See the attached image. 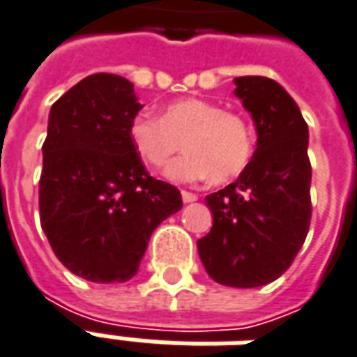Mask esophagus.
<instances>
[{
  "mask_svg": "<svg viewBox=\"0 0 357 357\" xmlns=\"http://www.w3.org/2000/svg\"><path fill=\"white\" fill-rule=\"evenodd\" d=\"M181 199H183V202H195L199 197L195 193H189V191H181Z\"/></svg>",
  "mask_w": 357,
  "mask_h": 357,
  "instance_id": "esophagus-1",
  "label": "esophagus"
}]
</instances>
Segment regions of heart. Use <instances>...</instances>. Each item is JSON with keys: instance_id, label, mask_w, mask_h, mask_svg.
<instances>
[{"instance_id": "obj_1", "label": "heart", "mask_w": 357, "mask_h": 357, "mask_svg": "<svg viewBox=\"0 0 357 357\" xmlns=\"http://www.w3.org/2000/svg\"><path fill=\"white\" fill-rule=\"evenodd\" d=\"M130 141L141 160L153 168H162L185 147V155L164 170L176 183L212 178L229 181L247 170L256 147L247 118L201 97L166 105L160 118L137 114L130 124Z\"/></svg>"}]
</instances>
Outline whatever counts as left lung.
<instances>
[{"label": "left lung", "mask_w": 357, "mask_h": 357, "mask_svg": "<svg viewBox=\"0 0 357 357\" xmlns=\"http://www.w3.org/2000/svg\"><path fill=\"white\" fill-rule=\"evenodd\" d=\"M235 86L255 120L256 151L239 178L204 199L214 224L197 247L216 283L252 289L283 275L306 241L312 166L307 124L291 95L264 76Z\"/></svg>", "instance_id": "1"}]
</instances>
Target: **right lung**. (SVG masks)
Listing matches in <instances>:
<instances>
[{"instance_id":"right-lung-1","label":"right lung","mask_w":357,"mask_h":357,"mask_svg":"<svg viewBox=\"0 0 357 357\" xmlns=\"http://www.w3.org/2000/svg\"><path fill=\"white\" fill-rule=\"evenodd\" d=\"M141 105L133 84L91 74L53 102L43 141L40 222L74 275L124 283L160 222L181 210V193L151 178L130 141Z\"/></svg>"}]
</instances>
